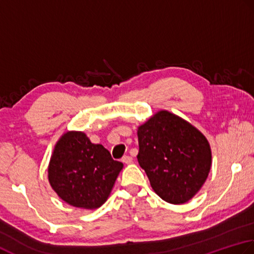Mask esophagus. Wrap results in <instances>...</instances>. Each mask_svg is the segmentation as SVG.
<instances>
[{"label": "esophagus", "instance_id": "34e87169", "mask_svg": "<svg viewBox=\"0 0 254 254\" xmlns=\"http://www.w3.org/2000/svg\"><path fill=\"white\" fill-rule=\"evenodd\" d=\"M122 161L124 163H126V164H130L132 162V158L130 156H124L123 159H122Z\"/></svg>", "mask_w": 254, "mask_h": 254}]
</instances>
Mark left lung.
Segmentation results:
<instances>
[{"label": "left lung", "mask_w": 254, "mask_h": 254, "mask_svg": "<svg viewBox=\"0 0 254 254\" xmlns=\"http://www.w3.org/2000/svg\"><path fill=\"white\" fill-rule=\"evenodd\" d=\"M138 162L152 190L170 204H184L198 193L211 168V149L192 124L159 111L137 129Z\"/></svg>", "instance_id": "obj_1"}]
</instances>
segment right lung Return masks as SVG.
<instances>
[{"mask_svg": "<svg viewBox=\"0 0 254 254\" xmlns=\"http://www.w3.org/2000/svg\"><path fill=\"white\" fill-rule=\"evenodd\" d=\"M124 164L102 144L92 143L83 131L64 132L55 144L48 181L66 204L96 209L107 200Z\"/></svg>", "mask_w": 254, "mask_h": 254, "instance_id": "add662e5", "label": "right lung"}]
</instances>
